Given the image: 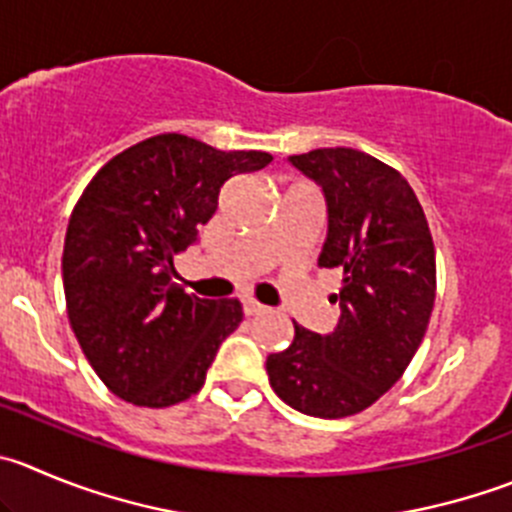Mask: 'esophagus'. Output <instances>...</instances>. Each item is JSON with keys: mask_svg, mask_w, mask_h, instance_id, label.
<instances>
[{"mask_svg": "<svg viewBox=\"0 0 512 512\" xmlns=\"http://www.w3.org/2000/svg\"><path fill=\"white\" fill-rule=\"evenodd\" d=\"M266 306L264 304H259V301H253V299H248V301H243V314L246 316H259V314H266Z\"/></svg>", "mask_w": 512, "mask_h": 512, "instance_id": "1", "label": "esophagus"}]
</instances>
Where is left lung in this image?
Here are the masks:
<instances>
[{
	"label": "left lung",
	"mask_w": 512,
	"mask_h": 512,
	"mask_svg": "<svg viewBox=\"0 0 512 512\" xmlns=\"http://www.w3.org/2000/svg\"><path fill=\"white\" fill-rule=\"evenodd\" d=\"M289 163L324 191L329 228L321 269H342L332 334L294 324L284 352L269 354L274 392L304 415L337 420L374 405L425 339L435 306V243L402 173L354 148H319Z\"/></svg>",
	"instance_id": "left-lung-1"
}]
</instances>
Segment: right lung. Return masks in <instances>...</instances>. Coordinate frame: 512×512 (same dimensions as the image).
I'll list each match as a JSON object with an SVG mask.
<instances>
[{"mask_svg": "<svg viewBox=\"0 0 512 512\" xmlns=\"http://www.w3.org/2000/svg\"><path fill=\"white\" fill-rule=\"evenodd\" d=\"M261 150H216L153 135L107 160L72 208L62 253L70 326L105 387L138 407L201 392L238 299H201L170 281L173 256L218 208L223 183L271 163Z\"/></svg>", "mask_w": 512, "mask_h": 512, "instance_id": "1", "label": "right lung"}]
</instances>
